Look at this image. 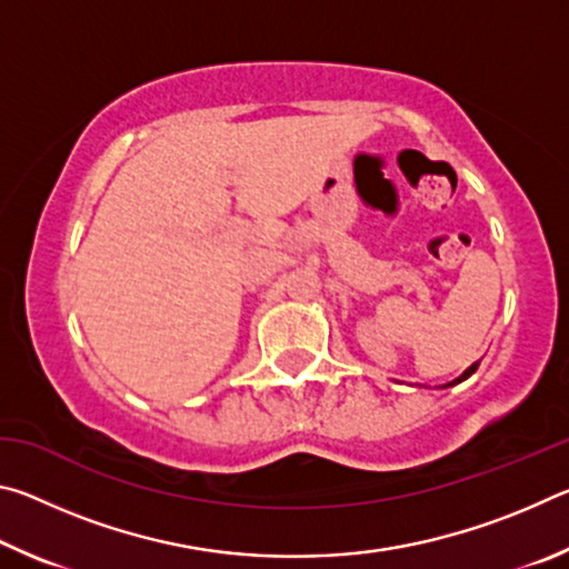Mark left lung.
Here are the masks:
<instances>
[{
    "label": "left lung",
    "instance_id": "1",
    "mask_svg": "<svg viewBox=\"0 0 569 569\" xmlns=\"http://www.w3.org/2000/svg\"><path fill=\"white\" fill-rule=\"evenodd\" d=\"M477 371V363H471L469 366V369L465 371V373H461V377L459 379H455V381H451V383H447V387H455V383H459V381H465V379H469L471 377V373H475Z\"/></svg>",
    "mask_w": 569,
    "mask_h": 569
}]
</instances>
